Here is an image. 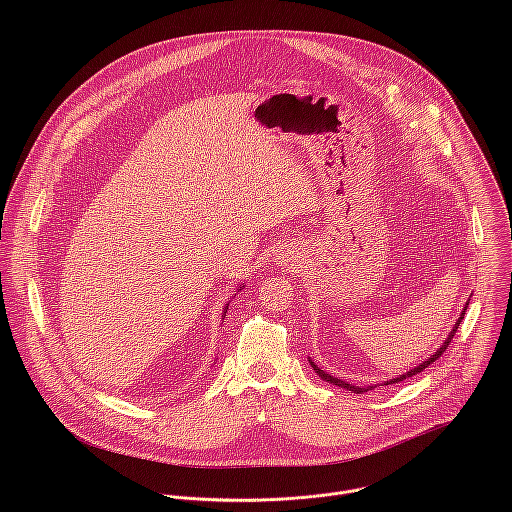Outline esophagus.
<instances>
[{"instance_id":"34e87169","label":"esophagus","mask_w":512,"mask_h":512,"mask_svg":"<svg viewBox=\"0 0 512 512\" xmlns=\"http://www.w3.org/2000/svg\"><path fill=\"white\" fill-rule=\"evenodd\" d=\"M278 260L280 262H290V260H293V250L288 246V244H284L282 248H280V252H278Z\"/></svg>"}]
</instances>
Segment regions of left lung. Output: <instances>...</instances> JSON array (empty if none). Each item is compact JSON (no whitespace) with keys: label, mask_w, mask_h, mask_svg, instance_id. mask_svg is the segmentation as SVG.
Instances as JSON below:
<instances>
[{"label":"left lung","mask_w":512,"mask_h":512,"mask_svg":"<svg viewBox=\"0 0 512 512\" xmlns=\"http://www.w3.org/2000/svg\"><path fill=\"white\" fill-rule=\"evenodd\" d=\"M467 305H469V301L465 303V307H463V311H461V315H459V319L455 321V325H453V329H451V333L447 335V339L443 341V345L439 347L438 351L432 355V357H428L426 361H422L420 365L414 366V368H410L408 372H404V374H400V376H396V378H390V380H386L384 384H396V382H402V380H406V378H410V376H414V374H418V372H422L424 368H428V366L432 365V363H436L439 357L443 355V351L447 349V345L451 343V339H453V335H455V331H457V327H459V323H461V319H463V315H465V309H467ZM311 363V361H309ZM313 366V370L325 380V382H329V384H335V386H341V388H347V390H351V392H357V394H363V392H368V390H372V388H376V386H355V384H349V382H345V380H341V378H337V376H331L329 372H325V370H321L319 366L315 365V363H311ZM382 386V384H380Z\"/></svg>","instance_id":"obj_1"}]
</instances>
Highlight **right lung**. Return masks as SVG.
<instances>
[{
  "label": "right lung",
  "instance_id": "right-lung-1",
  "mask_svg": "<svg viewBox=\"0 0 512 512\" xmlns=\"http://www.w3.org/2000/svg\"><path fill=\"white\" fill-rule=\"evenodd\" d=\"M242 290H244V286H242ZM236 295V293H234ZM226 309H228V303H224V311H222V317L226 315Z\"/></svg>",
  "mask_w": 512,
  "mask_h": 512
}]
</instances>
